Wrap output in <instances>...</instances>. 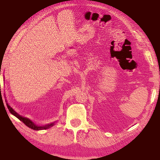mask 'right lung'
Here are the masks:
<instances>
[{"label": "right lung", "mask_w": 160, "mask_h": 160, "mask_svg": "<svg viewBox=\"0 0 160 160\" xmlns=\"http://www.w3.org/2000/svg\"><path fill=\"white\" fill-rule=\"evenodd\" d=\"M7 107H8V109H9L10 112L12 113V114L14 115L15 116H16L18 119H20L21 121H22V122L25 124V125L29 127V128H30L33 130H36V131H39V130H42V129H47L50 128V127L53 126L54 125V123H50V124H48V125H46L45 126H38L37 125H35V124L32 122L31 120H29V118H27L25 117H22V116L19 115L18 113H16L14 110H13L11 107H10L8 104L7 103Z\"/></svg>", "instance_id": "obj_1"}]
</instances>
